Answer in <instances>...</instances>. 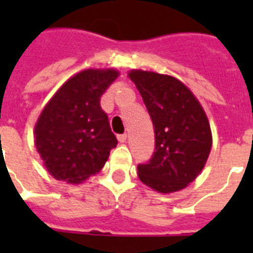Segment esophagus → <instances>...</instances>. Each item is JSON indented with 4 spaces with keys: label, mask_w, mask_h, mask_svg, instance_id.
<instances>
[{
    "label": "esophagus",
    "mask_w": 253,
    "mask_h": 253,
    "mask_svg": "<svg viewBox=\"0 0 253 253\" xmlns=\"http://www.w3.org/2000/svg\"><path fill=\"white\" fill-rule=\"evenodd\" d=\"M118 140H119V143H126V140H127V135H126V134L118 135Z\"/></svg>",
    "instance_id": "34e87169"
}]
</instances>
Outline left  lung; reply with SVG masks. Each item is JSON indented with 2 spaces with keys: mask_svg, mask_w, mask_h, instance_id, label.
<instances>
[{
  "mask_svg": "<svg viewBox=\"0 0 253 253\" xmlns=\"http://www.w3.org/2000/svg\"><path fill=\"white\" fill-rule=\"evenodd\" d=\"M136 86L155 131V152L138 167L143 184L168 194L196 180L208 162L212 135L204 107L184 83L169 75L132 69Z\"/></svg>",
  "mask_w": 253,
  "mask_h": 253,
  "instance_id": "8db88e82",
  "label": "left lung"
}]
</instances>
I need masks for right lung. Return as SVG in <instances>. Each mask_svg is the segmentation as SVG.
<instances>
[{
    "mask_svg": "<svg viewBox=\"0 0 253 253\" xmlns=\"http://www.w3.org/2000/svg\"><path fill=\"white\" fill-rule=\"evenodd\" d=\"M118 76L114 68L84 69L65 81L43 107L34 142L55 180L84 182L103 168L117 147L99 99Z\"/></svg>",
    "mask_w": 253,
    "mask_h": 253,
    "instance_id": "obj_1",
    "label": "right lung"
}]
</instances>
